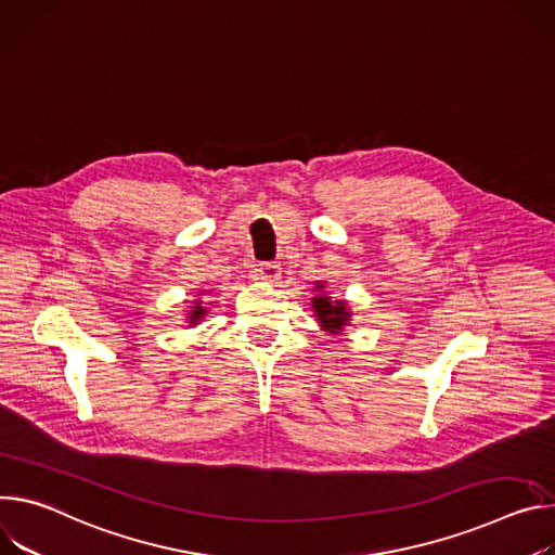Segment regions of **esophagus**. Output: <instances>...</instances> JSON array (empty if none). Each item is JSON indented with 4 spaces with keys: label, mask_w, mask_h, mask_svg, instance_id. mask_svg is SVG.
<instances>
[{
    "label": "esophagus",
    "mask_w": 555,
    "mask_h": 555,
    "mask_svg": "<svg viewBox=\"0 0 555 555\" xmlns=\"http://www.w3.org/2000/svg\"><path fill=\"white\" fill-rule=\"evenodd\" d=\"M256 273H258V278L264 280V282H278L282 271H280V264H275V262H262V264L256 269Z\"/></svg>",
    "instance_id": "esophagus-1"
}]
</instances>
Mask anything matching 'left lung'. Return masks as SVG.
<instances>
[{
	"label": "left lung",
	"instance_id": "8db88e82",
	"mask_svg": "<svg viewBox=\"0 0 555 555\" xmlns=\"http://www.w3.org/2000/svg\"><path fill=\"white\" fill-rule=\"evenodd\" d=\"M318 295L313 297V311H315V318L318 322L322 324L324 331L328 333H339L344 331V326H348L350 322V311H348V304L344 299H331L326 293H324V284L318 282L315 286Z\"/></svg>",
	"mask_w": 555,
	"mask_h": 555
}]
</instances>
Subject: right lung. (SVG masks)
Instances as JSON below:
<instances>
[{"mask_svg": "<svg viewBox=\"0 0 555 555\" xmlns=\"http://www.w3.org/2000/svg\"><path fill=\"white\" fill-rule=\"evenodd\" d=\"M203 301H198L196 306H192V311H190V318H188V322L194 326V324H198L203 318H205V306H201Z\"/></svg>", "mask_w": 555, "mask_h": 555, "instance_id": "1", "label": "right lung"}]
</instances>
